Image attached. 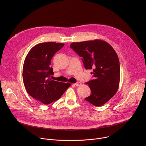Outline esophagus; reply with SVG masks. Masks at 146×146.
Listing matches in <instances>:
<instances>
[{"label":"esophagus","instance_id":"1","mask_svg":"<svg viewBox=\"0 0 146 146\" xmlns=\"http://www.w3.org/2000/svg\"><path fill=\"white\" fill-rule=\"evenodd\" d=\"M74 85L76 86H80L81 85V83L80 82H77L76 83H75L74 84Z\"/></svg>","mask_w":146,"mask_h":146}]
</instances>
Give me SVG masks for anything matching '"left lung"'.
<instances>
[{
    "label": "left lung",
    "mask_w": 146,
    "mask_h": 146,
    "mask_svg": "<svg viewBox=\"0 0 146 146\" xmlns=\"http://www.w3.org/2000/svg\"><path fill=\"white\" fill-rule=\"evenodd\" d=\"M70 47L80 56L86 69H92L93 80L87 82L91 94L85 99L100 106L116 94L120 80L118 55L106 41L95 39L72 43Z\"/></svg>",
    "instance_id": "obj_1"
}]
</instances>
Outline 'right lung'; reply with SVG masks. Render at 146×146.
<instances>
[{"label":"right lung","mask_w":146,"mask_h":146,"mask_svg":"<svg viewBox=\"0 0 146 146\" xmlns=\"http://www.w3.org/2000/svg\"><path fill=\"white\" fill-rule=\"evenodd\" d=\"M64 46L55 42L39 43L31 49L24 62L23 78L27 92L46 105L59 99L71 86L51 79L54 74L51 60Z\"/></svg>","instance_id":"add662e5"}]
</instances>
